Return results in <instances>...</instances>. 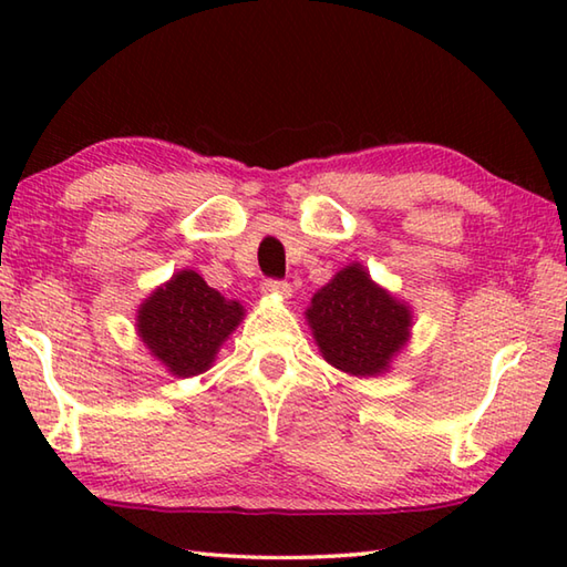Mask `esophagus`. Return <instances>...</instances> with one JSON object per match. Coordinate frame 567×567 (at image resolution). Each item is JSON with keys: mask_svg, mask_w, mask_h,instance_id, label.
Masks as SVG:
<instances>
[{"mask_svg": "<svg viewBox=\"0 0 567 567\" xmlns=\"http://www.w3.org/2000/svg\"><path fill=\"white\" fill-rule=\"evenodd\" d=\"M262 292H268V295H280V297H290V295H292V287H290V282H285V280H272V277H268V280L262 282Z\"/></svg>", "mask_w": 567, "mask_h": 567, "instance_id": "esophagus-1", "label": "esophagus"}]
</instances>
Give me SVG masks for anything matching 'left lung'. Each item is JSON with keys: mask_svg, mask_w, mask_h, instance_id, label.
I'll use <instances>...</instances> for the list:
<instances>
[{"mask_svg": "<svg viewBox=\"0 0 567 567\" xmlns=\"http://www.w3.org/2000/svg\"><path fill=\"white\" fill-rule=\"evenodd\" d=\"M323 358L351 375H378L406 343L409 309L370 280L360 265H348L321 287L307 309Z\"/></svg>", "mask_w": 567, "mask_h": 567, "instance_id": "8db88e82", "label": "left lung"}]
</instances>
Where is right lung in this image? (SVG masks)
<instances>
[{
  "label": "right lung",
  "instance_id": "add662e5",
  "mask_svg": "<svg viewBox=\"0 0 567 567\" xmlns=\"http://www.w3.org/2000/svg\"><path fill=\"white\" fill-rule=\"evenodd\" d=\"M240 317L244 307L212 290L197 272L183 270L141 307L138 333L173 375L189 378L212 365Z\"/></svg>",
  "mask_w": 567,
  "mask_h": 567
}]
</instances>
